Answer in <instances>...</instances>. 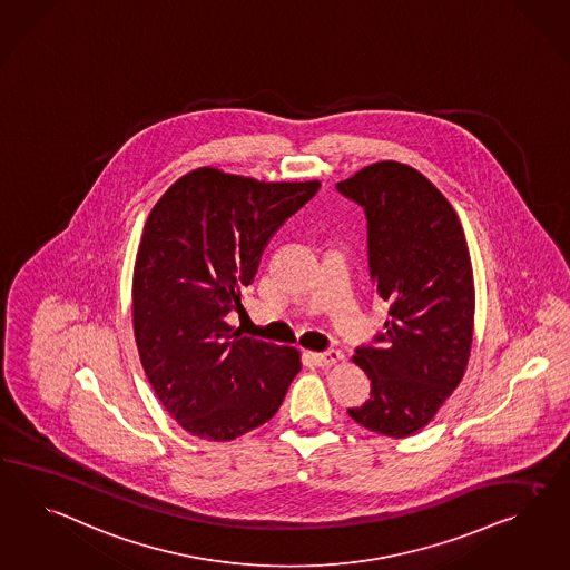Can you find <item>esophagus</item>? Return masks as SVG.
<instances>
[{
	"mask_svg": "<svg viewBox=\"0 0 570 570\" xmlns=\"http://www.w3.org/2000/svg\"><path fill=\"white\" fill-rule=\"evenodd\" d=\"M312 357L321 367H333V365L338 364L343 360V353L338 350H331L326 351V353H314Z\"/></svg>",
	"mask_w": 570,
	"mask_h": 570,
	"instance_id": "esophagus-1",
	"label": "esophagus"
}]
</instances>
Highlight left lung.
Masks as SVG:
<instances>
[{
	"mask_svg": "<svg viewBox=\"0 0 570 570\" xmlns=\"http://www.w3.org/2000/svg\"><path fill=\"white\" fill-rule=\"evenodd\" d=\"M364 208L367 261L389 321L351 357L372 380L353 422L407 439L434 420L468 370L475 287L468 239L451 203L417 169L380 161L336 184Z\"/></svg>",
	"mask_w": 570,
	"mask_h": 570,
	"instance_id": "left-lung-1",
	"label": "left lung"
}]
</instances>
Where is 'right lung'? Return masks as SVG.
<instances>
[{"instance_id": "add662e5", "label": "right lung", "mask_w": 570, "mask_h": 570, "mask_svg": "<svg viewBox=\"0 0 570 570\" xmlns=\"http://www.w3.org/2000/svg\"><path fill=\"white\" fill-rule=\"evenodd\" d=\"M321 181H258L198 167L153 206L131 278L140 364L163 407L198 439L268 422L302 370L295 347L234 331L268 239Z\"/></svg>"}]
</instances>
